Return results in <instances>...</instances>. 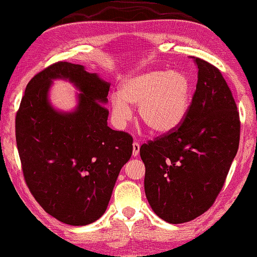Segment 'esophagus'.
I'll return each mask as SVG.
<instances>
[{"label": "esophagus", "mask_w": 257, "mask_h": 257, "mask_svg": "<svg viewBox=\"0 0 257 257\" xmlns=\"http://www.w3.org/2000/svg\"><path fill=\"white\" fill-rule=\"evenodd\" d=\"M140 153V144L136 143V142H134L133 143V156L134 157H137Z\"/></svg>", "instance_id": "esophagus-1"}]
</instances>
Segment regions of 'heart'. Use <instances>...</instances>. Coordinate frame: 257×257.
Listing matches in <instances>:
<instances>
[{
    "mask_svg": "<svg viewBox=\"0 0 257 257\" xmlns=\"http://www.w3.org/2000/svg\"><path fill=\"white\" fill-rule=\"evenodd\" d=\"M190 102L189 78L181 71L163 69L130 75L122 80L118 92L110 94L112 116L118 128L130 121V105H135L144 124L157 134L178 129L188 115Z\"/></svg>",
    "mask_w": 257,
    "mask_h": 257,
    "instance_id": "obj_1",
    "label": "heart"
}]
</instances>
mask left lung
<instances>
[{
    "label": "left lung",
    "mask_w": 257,
    "mask_h": 257,
    "mask_svg": "<svg viewBox=\"0 0 257 257\" xmlns=\"http://www.w3.org/2000/svg\"><path fill=\"white\" fill-rule=\"evenodd\" d=\"M193 59L197 84L186 120L140 149L148 202L170 224L193 220L213 204L240 141L239 112L226 80L212 64Z\"/></svg>",
    "instance_id": "obj_1"
}]
</instances>
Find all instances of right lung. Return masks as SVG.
Listing matches in <instances>:
<instances>
[{"label": "right lung", "mask_w": 257, "mask_h": 257, "mask_svg": "<svg viewBox=\"0 0 257 257\" xmlns=\"http://www.w3.org/2000/svg\"><path fill=\"white\" fill-rule=\"evenodd\" d=\"M70 81L80 93L71 112L49 101L52 80ZM110 83L80 64L57 62L30 80L16 115V142L29 189L46 212L84 226L106 211L133 137L108 127Z\"/></svg>", "instance_id": "1"}]
</instances>
